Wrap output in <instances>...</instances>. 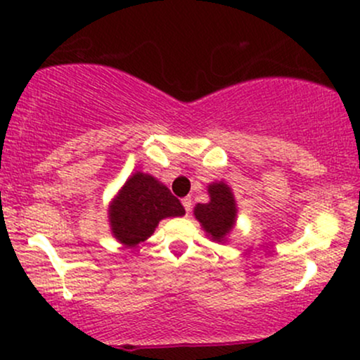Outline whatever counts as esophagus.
Here are the masks:
<instances>
[{
    "label": "esophagus",
    "mask_w": 360,
    "mask_h": 360,
    "mask_svg": "<svg viewBox=\"0 0 360 360\" xmlns=\"http://www.w3.org/2000/svg\"><path fill=\"white\" fill-rule=\"evenodd\" d=\"M181 203H183L186 213L191 212V198H183V201H181Z\"/></svg>",
    "instance_id": "1"
}]
</instances>
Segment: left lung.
I'll list each match as a JSON object with an SVG mask.
<instances>
[{"label": "left lung", "instance_id": "left-lung-1", "mask_svg": "<svg viewBox=\"0 0 360 360\" xmlns=\"http://www.w3.org/2000/svg\"><path fill=\"white\" fill-rule=\"evenodd\" d=\"M208 203H198L193 214L206 232V237L213 242H226L237 223L238 210L233 191L225 181H214L208 184Z\"/></svg>", "mask_w": 360, "mask_h": 360}]
</instances>
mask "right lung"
<instances>
[{"instance_id":"add662e5","label":"right lung","mask_w":360,"mask_h":360,"mask_svg":"<svg viewBox=\"0 0 360 360\" xmlns=\"http://www.w3.org/2000/svg\"><path fill=\"white\" fill-rule=\"evenodd\" d=\"M181 201L166 184L154 176L137 171L110 201L108 221L111 235L127 247L146 242L160 220L183 217Z\"/></svg>"}]
</instances>
